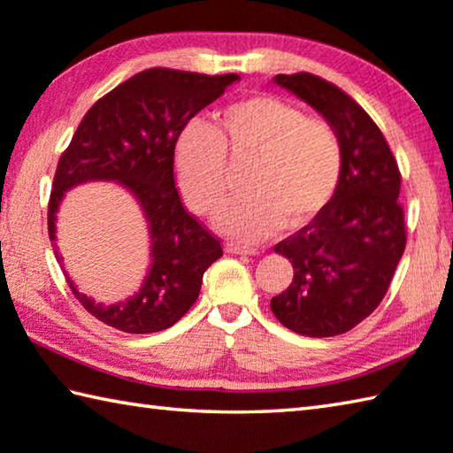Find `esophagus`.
I'll list each match as a JSON object with an SVG mask.
<instances>
[{"label": "esophagus", "instance_id": "obj_1", "mask_svg": "<svg viewBox=\"0 0 453 453\" xmlns=\"http://www.w3.org/2000/svg\"><path fill=\"white\" fill-rule=\"evenodd\" d=\"M226 251H227V253H235V255H255V253H257V250L248 248V245L234 243V242L226 243Z\"/></svg>", "mask_w": 453, "mask_h": 453}]
</instances>
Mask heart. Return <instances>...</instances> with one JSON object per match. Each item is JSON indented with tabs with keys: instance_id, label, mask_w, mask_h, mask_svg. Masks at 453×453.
Here are the masks:
<instances>
[{
	"instance_id": "1",
	"label": "heart",
	"mask_w": 453,
	"mask_h": 453,
	"mask_svg": "<svg viewBox=\"0 0 453 453\" xmlns=\"http://www.w3.org/2000/svg\"><path fill=\"white\" fill-rule=\"evenodd\" d=\"M251 156L242 198L219 210L216 224L240 242H259L285 226H307L339 188L342 146L328 122L309 119L271 95L224 106L216 125L190 120L180 130L172 164L188 208L208 216L226 196L227 160Z\"/></svg>"
}]
</instances>
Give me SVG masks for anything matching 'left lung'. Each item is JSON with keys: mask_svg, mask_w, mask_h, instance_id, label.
<instances>
[{"mask_svg": "<svg viewBox=\"0 0 453 453\" xmlns=\"http://www.w3.org/2000/svg\"><path fill=\"white\" fill-rule=\"evenodd\" d=\"M273 81L334 128L342 174L326 208L273 248L295 273L271 311L297 334H342L380 305L404 253L400 170L380 128L339 87L309 73Z\"/></svg>", "mask_w": 453, "mask_h": 453, "instance_id": "8db88e82", "label": "left lung"}]
</instances>
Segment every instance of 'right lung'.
Returning a JSON list of instances; mask_svg holds the SVG:
<instances>
[{"label":"right lung","instance_id":"right-lung-1","mask_svg":"<svg viewBox=\"0 0 453 453\" xmlns=\"http://www.w3.org/2000/svg\"><path fill=\"white\" fill-rule=\"evenodd\" d=\"M240 81L237 75L148 69L96 101L63 152L49 200V240L57 245V211L65 194L87 182H112L141 205L150 235V267L134 295L104 305L69 287L90 315L119 331L158 333L182 319L200 295L203 271L224 250L184 210L174 182L172 148L196 114Z\"/></svg>","mask_w":453,"mask_h":453}]
</instances>
